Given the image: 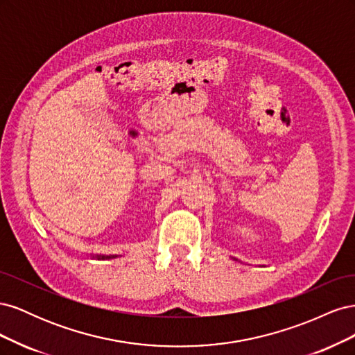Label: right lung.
Returning <instances> with one entry per match:
<instances>
[{
  "label": "right lung",
  "instance_id": "add662e5",
  "mask_svg": "<svg viewBox=\"0 0 355 355\" xmlns=\"http://www.w3.org/2000/svg\"><path fill=\"white\" fill-rule=\"evenodd\" d=\"M121 256V254H90L92 259H98V261H105V259H115V257Z\"/></svg>",
  "mask_w": 355,
  "mask_h": 355
}]
</instances>
